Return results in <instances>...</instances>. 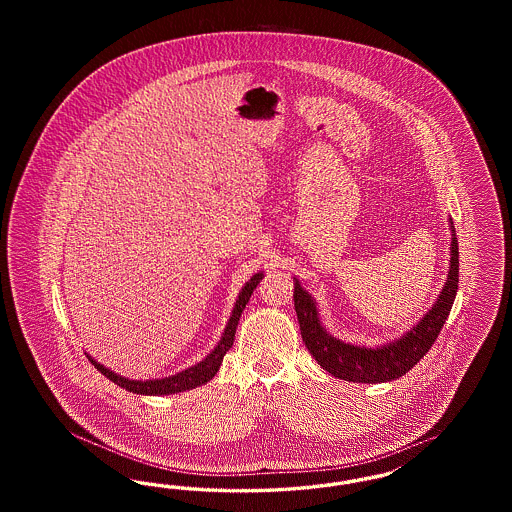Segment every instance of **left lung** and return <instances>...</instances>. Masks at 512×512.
<instances>
[{"instance_id":"left-lung-1","label":"left lung","mask_w":512,"mask_h":512,"mask_svg":"<svg viewBox=\"0 0 512 512\" xmlns=\"http://www.w3.org/2000/svg\"><path fill=\"white\" fill-rule=\"evenodd\" d=\"M451 232V267L436 305L411 332H407L401 340L391 341L390 345L384 347H357L334 340L330 334H326V330L320 326L315 301L295 280L293 301L301 338L315 361H318V365L336 378L363 384L391 382L409 372L434 345L459 290V244L455 236V226H451Z\"/></svg>"}]
</instances>
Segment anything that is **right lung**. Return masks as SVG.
Segmentation results:
<instances>
[{
	"instance_id": "add662e5",
	"label": "right lung",
	"mask_w": 512,
	"mask_h": 512,
	"mask_svg": "<svg viewBox=\"0 0 512 512\" xmlns=\"http://www.w3.org/2000/svg\"><path fill=\"white\" fill-rule=\"evenodd\" d=\"M263 280V272H257L255 276H251V280L244 286V290L240 293L238 301H236V307L232 311V317L228 320V326L220 338L219 345L215 347V351H211V355H207V359H203L201 363L188 368V370H182L180 374L176 376H169V378H163V380H128V378H122L119 374H115L113 370L105 368L103 365L96 363L92 357L90 363L98 368L99 372L103 376H107L111 382H115L117 386H121L124 390L132 391V393H144V395H169V393H178V391L192 390L197 388L205 382H209L217 370H219L220 363H222V357L226 355V351L232 347L234 338H236V326L240 322L242 317V311L251 297L253 290L257 288V284Z\"/></svg>"
}]
</instances>
